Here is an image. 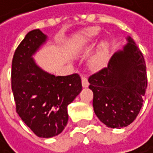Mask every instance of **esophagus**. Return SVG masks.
I'll return each mask as SVG.
<instances>
[{
	"mask_svg": "<svg viewBox=\"0 0 153 153\" xmlns=\"http://www.w3.org/2000/svg\"><path fill=\"white\" fill-rule=\"evenodd\" d=\"M82 87L89 86V82H88V80L86 77H82Z\"/></svg>",
	"mask_w": 153,
	"mask_h": 153,
	"instance_id": "esophagus-1",
	"label": "esophagus"
}]
</instances>
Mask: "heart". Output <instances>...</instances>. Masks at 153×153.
Returning a JSON list of instances; mask_svg holds the SVG:
<instances>
[{
  "instance_id": "1",
  "label": "heart",
  "mask_w": 153,
  "mask_h": 153,
  "mask_svg": "<svg viewBox=\"0 0 153 153\" xmlns=\"http://www.w3.org/2000/svg\"><path fill=\"white\" fill-rule=\"evenodd\" d=\"M99 33L98 27L93 26L85 29L80 35L76 36L75 43L77 46H84L89 44L90 42L96 37V36ZM108 49H109V44L106 40L102 41L101 44L99 45V48L97 53L95 54L94 58L93 59L92 64L95 68H101L103 67L108 59Z\"/></svg>"
}]
</instances>
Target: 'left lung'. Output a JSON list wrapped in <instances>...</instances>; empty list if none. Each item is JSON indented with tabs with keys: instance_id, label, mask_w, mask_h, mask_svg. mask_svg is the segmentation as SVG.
I'll return each mask as SVG.
<instances>
[{
	"instance_id": "obj_1",
	"label": "left lung",
	"mask_w": 153,
	"mask_h": 153,
	"mask_svg": "<svg viewBox=\"0 0 153 153\" xmlns=\"http://www.w3.org/2000/svg\"><path fill=\"white\" fill-rule=\"evenodd\" d=\"M111 57L107 67L91 75L93 106L100 121L108 128H124L136 119L147 88L146 64L134 40Z\"/></svg>"
}]
</instances>
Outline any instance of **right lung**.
<instances>
[{
  "mask_svg": "<svg viewBox=\"0 0 153 153\" xmlns=\"http://www.w3.org/2000/svg\"><path fill=\"white\" fill-rule=\"evenodd\" d=\"M48 36L39 29L28 32L17 47L12 62V90L16 112L37 137L51 138L65 128L68 105L82 91L74 73L55 76L41 69L33 55Z\"/></svg>",
  "mask_w": 153,
  "mask_h": 153,
  "instance_id": "add662e5",
  "label": "right lung"
}]
</instances>
